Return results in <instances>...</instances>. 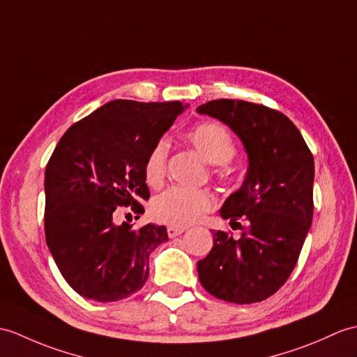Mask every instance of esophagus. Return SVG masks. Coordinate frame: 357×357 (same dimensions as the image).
Listing matches in <instances>:
<instances>
[{
  "label": "esophagus",
  "mask_w": 357,
  "mask_h": 357,
  "mask_svg": "<svg viewBox=\"0 0 357 357\" xmlns=\"http://www.w3.org/2000/svg\"><path fill=\"white\" fill-rule=\"evenodd\" d=\"M184 231H185V227H169L167 228V234H169L170 238H173V237H176V236H181L182 233H184Z\"/></svg>",
  "instance_id": "34e87169"
}]
</instances>
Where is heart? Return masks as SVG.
Here are the masks:
<instances>
[{
  "label": "heart",
  "instance_id": "obj_1",
  "mask_svg": "<svg viewBox=\"0 0 357 357\" xmlns=\"http://www.w3.org/2000/svg\"><path fill=\"white\" fill-rule=\"evenodd\" d=\"M185 138L210 164H220L219 172H225V162L236 155V143L229 130L220 123L205 121L190 129ZM169 144L160 139L147 153L143 175L151 187H158L167 169ZM216 201L205 188H187L172 185L156 195L151 205L152 216L172 227H187L201 220L210 213Z\"/></svg>",
  "mask_w": 357,
  "mask_h": 357
}]
</instances>
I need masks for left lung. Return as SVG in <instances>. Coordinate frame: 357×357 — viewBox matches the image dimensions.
<instances>
[{"mask_svg": "<svg viewBox=\"0 0 357 357\" xmlns=\"http://www.w3.org/2000/svg\"><path fill=\"white\" fill-rule=\"evenodd\" d=\"M196 111L233 129L250 158L243 185L220 210L242 236L214 231L211 251L197 261L199 281L223 301H263L291 277L312 225L313 155L295 124L264 105L219 98Z\"/></svg>", "mask_w": 357, "mask_h": 357, "instance_id": "left-lung-1", "label": "left lung"}]
</instances>
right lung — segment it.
<instances>
[{"mask_svg":"<svg viewBox=\"0 0 357 357\" xmlns=\"http://www.w3.org/2000/svg\"><path fill=\"white\" fill-rule=\"evenodd\" d=\"M184 109L181 102L112 100L74 123L45 167L44 228L62 277L100 303L135 294L149 277V255L167 242L153 223L114 222L119 206L144 213L147 153ZM130 214V213H129Z\"/></svg>","mask_w":357,"mask_h":357,"instance_id":"1","label":"right lung"}]
</instances>
